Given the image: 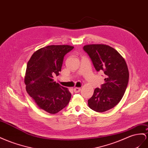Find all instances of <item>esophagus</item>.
Masks as SVG:
<instances>
[{
    "mask_svg": "<svg viewBox=\"0 0 148 148\" xmlns=\"http://www.w3.org/2000/svg\"><path fill=\"white\" fill-rule=\"evenodd\" d=\"M73 90H74L75 93H78V92H79V91H80L81 88H78V87H75V88L73 89Z\"/></svg>",
    "mask_w": 148,
    "mask_h": 148,
    "instance_id": "obj_1",
    "label": "esophagus"
}]
</instances>
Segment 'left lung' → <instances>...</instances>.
I'll use <instances>...</instances> for the list:
<instances>
[{
	"label": "left lung",
	"mask_w": 148,
	"mask_h": 148,
	"mask_svg": "<svg viewBox=\"0 0 148 148\" xmlns=\"http://www.w3.org/2000/svg\"><path fill=\"white\" fill-rule=\"evenodd\" d=\"M97 71L105 73V83L97 88L88 105L97 112L113 108L121 101L129 82V71L125 59L113 48L104 44L83 47Z\"/></svg>",
	"instance_id": "left-lung-1"
}]
</instances>
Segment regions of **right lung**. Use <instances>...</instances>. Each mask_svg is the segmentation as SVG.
<instances>
[{
	"label": "right lung",
	"mask_w": 148,
	"mask_h": 148,
	"mask_svg": "<svg viewBox=\"0 0 148 148\" xmlns=\"http://www.w3.org/2000/svg\"><path fill=\"white\" fill-rule=\"evenodd\" d=\"M70 45H49L37 50L27 63L26 90L40 109L55 114L69 104L71 94L67 88L54 82L59 75L65 55L73 49Z\"/></svg>",
	"instance_id": "right-lung-1"
}]
</instances>
